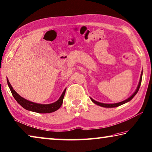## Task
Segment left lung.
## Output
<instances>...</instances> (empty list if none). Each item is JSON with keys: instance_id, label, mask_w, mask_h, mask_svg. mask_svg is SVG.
<instances>
[{"instance_id": "obj_1", "label": "left lung", "mask_w": 152, "mask_h": 152, "mask_svg": "<svg viewBox=\"0 0 152 152\" xmlns=\"http://www.w3.org/2000/svg\"><path fill=\"white\" fill-rule=\"evenodd\" d=\"M142 74H143V72H142V74H141V76H140V81H139V84L137 85V87L136 88V90L135 92L133 93V94H132L131 96H129L128 98H127L126 100H124L120 102H118V103H114V104H104V103H101V102H97L94 100L92 98H90V100H92L94 103L96 104V105H98V106H102V107H118V106H120L121 105L126 104L127 102H128L130 101L132 98H133L135 96H136V94L138 92V90L140 89V85H141V82H142Z\"/></svg>"}]
</instances>
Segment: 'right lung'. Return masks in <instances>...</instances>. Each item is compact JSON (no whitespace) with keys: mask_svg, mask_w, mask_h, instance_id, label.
<instances>
[{"mask_svg":"<svg viewBox=\"0 0 152 152\" xmlns=\"http://www.w3.org/2000/svg\"><path fill=\"white\" fill-rule=\"evenodd\" d=\"M7 84L9 85V87L11 91V93L15 98L16 102L20 105V106L24 107V109L31 112H34L37 113H40V114H46V113H51L56 111L58 110L60 106H62L63 103V99L64 97V94L66 92V90L64 89V92H62V95L60 96L58 100L54 103L48 104H38L35 102H32L20 96L16 92V91L13 89V88L11 86L10 83L7 78Z\"/></svg>","mask_w":152,"mask_h":152,"instance_id":"1","label":"right lung"}]
</instances>
